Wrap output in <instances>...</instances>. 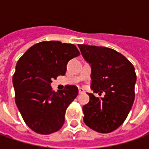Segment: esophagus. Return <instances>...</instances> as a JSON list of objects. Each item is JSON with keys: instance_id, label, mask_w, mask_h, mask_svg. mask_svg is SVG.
Masks as SVG:
<instances>
[{"instance_id": "esophagus-1", "label": "esophagus", "mask_w": 149, "mask_h": 149, "mask_svg": "<svg viewBox=\"0 0 149 149\" xmlns=\"http://www.w3.org/2000/svg\"><path fill=\"white\" fill-rule=\"evenodd\" d=\"M84 93V90L83 88H79V94H81V93Z\"/></svg>"}]
</instances>
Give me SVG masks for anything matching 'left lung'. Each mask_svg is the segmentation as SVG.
Segmentation results:
<instances>
[{"instance_id":"1","label":"left lung","mask_w":149,"mask_h":149,"mask_svg":"<svg viewBox=\"0 0 149 149\" xmlns=\"http://www.w3.org/2000/svg\"><path fill=\"white\" fill-rule=\"evenodd\" d=\"M78 47L92 68V90L105 93L104 97L88 93L90 100L82 109L84 122L94 131L112 132L124 123L134 102V66L114 49L88 45Z\"/></svg>"}]
</instances>
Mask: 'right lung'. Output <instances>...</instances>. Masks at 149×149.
I'll return each mask as SVG.
<instances>
[{
  "label": "right lung",
  "instance_id": "1",
  "mask_svg": "<svg viewBox=\"0 0 149 149\" xmlns=\"http://www.w3.org/2000/svg\"><path fill=\"white\" fill-rule=\"evenodd\" d=\"M72 44L50 40L34 45L18 60L13 84L15 102L25 124L37 133L60 130L68 105L78 95L75 85L55 93L50 84L66 72L68 62L80 56Z\"/></svg>",
  "mask_w": 149,
  "mask_h": 149
}]
</instances>
